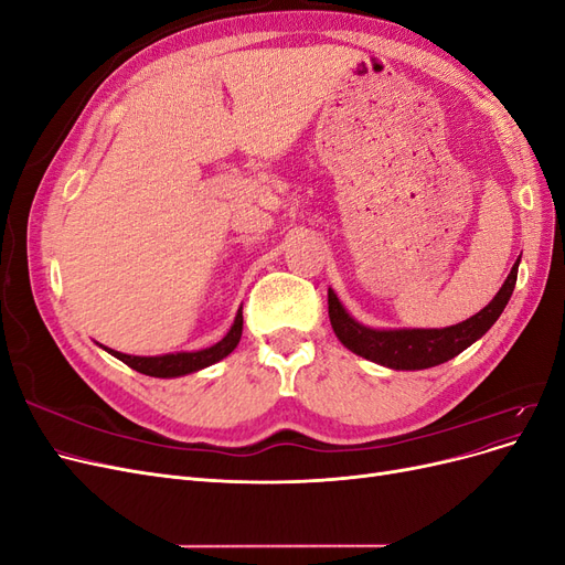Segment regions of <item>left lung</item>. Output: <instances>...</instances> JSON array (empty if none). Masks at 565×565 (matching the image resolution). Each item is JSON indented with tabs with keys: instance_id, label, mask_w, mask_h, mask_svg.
Wrapping results in <instances>:
<instances>
[{
	"instance_id": "8db88e82",
	"label": "left lung",
	"mask_w": 565,
	"mask_h": 565,
	"mask_svg": "<svg viewBox=\"0 0 565 565\" xmlns=\"http://www.w3.org/2000/svg\"><path fill=\"white\" fill-rule=\"evenodd\" d=\"M519 276V262L511 268L504 285L494 299L465 322H457L452 328L443 330H370L355 322L344 306L339 303L337 295L328 289V309L332 330L341 344L353 353L367 358L380 365L393 370H424L450 361L457 353L471 347L476 339H481L504 311V306L514 292Z\"/></svg>"
}]
</instances>
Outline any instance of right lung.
I'll use <instances>...</instances> for the list:
<instances>
[{
    "mask_svg": "<svg viewBox=\"0 0 565 565\" xmlns=\"http://www.w3.org/2000/svg\"><path fill=\"white\" fill-rule=\"evenodd\" d=\"M243 337V309L237 311L233 328L228 330V334L218 341V344L202 349V351H193V353H167V355H156V358H141V355H127L119 351H110L115 358H119L125 365H129L131 370L148 374V377H181V374L195 372L207 367L221 358H226L235 347L237 341Z\"/></svg>",
    "mask_w": 565,
    "mask_h": 565,
    "instance_id": "1",
    "label": "right lung"
}]
</instances>
